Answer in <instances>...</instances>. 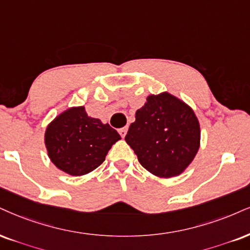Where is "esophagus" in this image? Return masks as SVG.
Segmentation results:
<instances>
[{
	"label": "esophagus",
	"mask_w": 250,
	"mask_h": 250,
	"mask_svg": "<svg viewBox=\"0 0 250 250\" xmlns=\"http://www.w3.org/2000/svg\"><path fill=\"white\" fill-rule=\"evenodd\" d=\"M118 132H119L120 137H122V138H125L126 133H127V127H123V128H119Z\"/></svg>",
	"instance_id": "1"
}]
</instances>
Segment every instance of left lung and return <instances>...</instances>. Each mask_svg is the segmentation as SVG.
Returning <instances> with one entry per match:
<instances>
[{"mask_svg":"<svg viewBox=\"0 0 250 250\" xmlns=\"http://www.w3.org/2000/svg\"><path fill=\"white\" fill-rule=\"evenodd\" d=\"M125 140L153 175L178 176L199 149V122L188 104L169 92L149 95L135 112Z\"/></svg>","mask_w":250,"mask_h":250,"instance_id":"8db88e82","label":"left lung"}]
</instances>
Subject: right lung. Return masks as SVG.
Returning a JSON list of instances; mask_svg holds the SVG:
<instances>
[{
	"mask_svg": "<svg viewBox=\"0 0 250 250\" xmlns=\"http://www.w3.org/2000/svg\"><path fill=\"white\" fill-rule=\"evenodd\" d=\"M118 140V132L100 119L89 117L84 106L63 111L45 132L48 158L55 167L72 176L95 170Z\"/></svg>",
	"mask_w": 250,
	"mask_h": 250,
	"instance_id": "add662e5",
	"label": "right lung"
}]
</instances>
